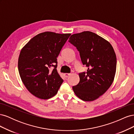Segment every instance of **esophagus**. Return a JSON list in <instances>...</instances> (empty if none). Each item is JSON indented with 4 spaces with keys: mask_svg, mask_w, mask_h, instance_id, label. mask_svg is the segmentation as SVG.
<instances>
[{
    "mask_svg": "<svg viewBox=\"0 0 134 134\" xmlns=\"http://www.w3.org/2000/svg\"><path fill=\"white\" fill-rule=\"evenodd\" d=\"M70 75H71L70 73H65V74H64V76H65L66 78H68V77Z\"/></svg>",
    "mask_w": 134,
    "mask_h": 134,
    "instance_id": "34e87169",
    "label": "esophagus"
}]
</instances>
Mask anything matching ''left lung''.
<instances>
[{
  "instance_id": "obj_1",
  "label": "left lung",
  "mask_w": 134,
  "mask_h": 134,
  "mask_svg": "<svg viewBox=\"0 0 134 134\" xmlns=\"http://www.w3.org/2000/svg\"><path fill=\"white\" fill-rule=\"evenodd\" d=\"M69 42L76 47L83 64L88 67L86 72L79 73V82L72 90L83 100H94L108 90L114 80L115 51L107 40L90 31L72 35Z\"/></svg>"
}]
</instances>
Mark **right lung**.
Masks as SVG:
<instances>
[{
	"label": "right lung",
	"instance_id": "1",
	"mask_svg": "<svg viewBox=\"0 0 134 134\" xmlns=\"http://www.w3.org/2000/svg\"><path fill=\"white\" fill-rule=\"evenodd\" d=\"M70 34L44 32L31 38L20 52L18 68L23 83L32 94L47 99L63 82L58 72L57 58ZM54 66L52 71L49 68Z\"/></svg>",
	"mask_w": 134,
	"mask_h": 134
}]
</instances>
